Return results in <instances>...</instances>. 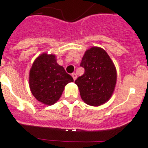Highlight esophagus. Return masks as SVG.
<instances>
[{
	"label": "esophagus",
	"instance_id": "1",
	"mask_svg": "<svg viewBox=\"0 0 148 148\" xmlns=\"http://www.w3.org/2000/svg\"><path fill=\"white\" fill-rule=\"evenodd\" d=\"M72 77H73V79H74V81H75L77 78V75L75 74V73H74V74H72Z\"/></svg>",
	"mask_w": 148,
	"mask_h": 148
}]
</instances>
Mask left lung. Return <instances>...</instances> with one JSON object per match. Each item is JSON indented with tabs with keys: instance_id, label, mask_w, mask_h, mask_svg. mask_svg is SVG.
Returning <instances> with one entry per match:
<instances>
[{
	"instance_id": "8db88e82",
	"label": "left lung",
	"mask_w": 148,
	"mask_h": 148,
	"mask_svg": "<svg viewBox=\"0 0 148 148\" xmlns=\"http://www.w3.org/2000/svg\"><path fill=\"white\" fill-rule=\"evenodd\" d=\"M80 66L84 68V74L74 82L82 99L93 107L109 101L116 86L117 69L108 53L102 48L91 47L85 51Z\"/></svg>"
}]
</instances>
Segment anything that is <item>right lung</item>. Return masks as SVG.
I'll return each instance as SVG.
<instances>
[{
	"instance_id": "right-lung-1",
	"label": "right lung",
	"mask_w": 148,
	"mask_h": 148,
	"mask_svg": "<svg viewBox=\"0 0 148 148\" xmlns=\"http://www.w3.org/2000/svg\"><path fill=\"white\" fill-rule=\"evenodd\" d=\"M29 87L34 97L45 105L55 104L66 85L73 82L71 75L56 62L54 54L43 53L34 60L29 71Z\"/></svg>"
}]
</instances>
